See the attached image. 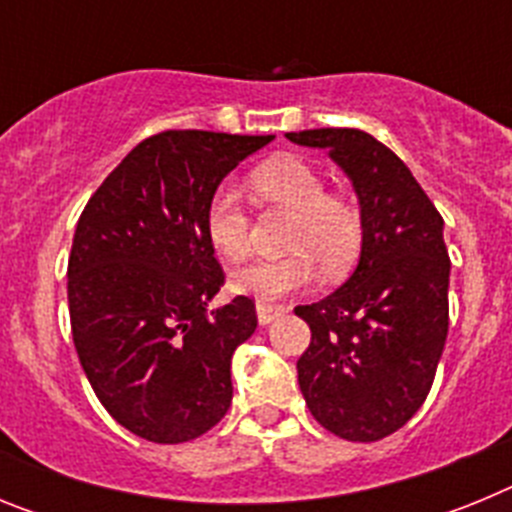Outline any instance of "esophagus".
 I'll use <instances>...</instances> for the list:
<instances>
[{"label": "esophagus", "instance_id": "1", "mask_svg": "<svg viewBox=\"0 0 512 512\" xmlns=\"http://www.w3.org/2000/svg\"><path fill=\"white\" fill-rule=\"evenodd\" d=\"M287 307L282 305H269V302H256V315H259L261 325H269L271 320H277L279 315H284Z\"/></svg>", "mask_w": 512, "mask_h": 512}]
</instances>
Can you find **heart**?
<instances>
[{"label":"heart","mask_w":512,"mask_h":512,"mask_svg":"<svg viewBox=\"0 0 512 512\" xmlns=\"http://www.w3.org/2000/svg\"><path fill=\"white\" fill-rule=\"evenodd\" d=\"M261 207L295 210L284 235L289 253L261 259L233 277V287L259 300H279L315 282L343 277L359 259L364 223L359 207L325 189V179L300 156H274L248 176ZM205 233L223 259L241 264L253 251V223L238 189L220 184L205 207Z\"/></svg>","instance_id":"b5f03b06"}]
</instances>
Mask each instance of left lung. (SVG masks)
Returning <instances> with one entry per match:
<instances>
[{
  "mask_svg": "<svg viewBox=\"0 0 512 512\" xmlns=\"http://www.w3.org/2000/svg\"><path fill=\"white\" fill-rule=\"evenodd\" d=\"M328 148L359 197V264L346 284L295 307L310 325L297 382L312 418L346 441H379L431 392L449 333V251L443 217L410 169L364 130L287 133Z\"/></svg>",
  "mask_w": 512,
  "mask_h": 512,
  "instance_id": "left-lung-1",
  "label": "left lung"
}]
</instances>
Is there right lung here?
Returning a JSON list of instances; mask_svg holds the SVG:
<instances>
[{"label": "right lung", "instance_id": "right-lung-1", "mask_svg": "<svg viewBox=\"0 0 512 512\" xmlns=\"http://www.w3.org/2000/svg\"><path fill=\"white\" fill-rule=\"evenodd\" d=\"M274 135L166 130L133 148L92 194L69 256L81 369L135 436L184 443L233 400L230 359L256 330L253 300L210 310L225 277L205 233L212 192Z\"/></svg>", "mask_w": 512, "mask_h": 512}]
</instances>
